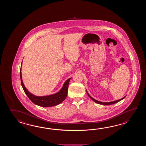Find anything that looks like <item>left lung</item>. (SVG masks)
Here are the masks:
<instances>
[{
	"mask_svg": "<svg viewBox=\"0 0 146 146\" xmlns=\"http://www.w3.org/2000/svg\"><path fill=\"white\" fill-rule=\"evenodd\" d=\"M87 94H88V95L90 97V98L91 99L93 100L94 102H95L96 103H98V104H102V105H105V106H107V105H111V104H115L116 103H117L118 102H119L120 101H121L123 99H124V98H125V96H124V98H121V99L118 100H116V101H113V102H100V101H97V100H96L95 99H94L92 97H91V96H90V94L88 93V92L87 91Z\"/></svg>",
	"mask_w": 146,
	"mask_h": 146,
	"instance_id": "left-lung-1",
	"label": "left lung"
}]
</instances>
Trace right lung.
<instances>
[{
  "label": "right lung",
  "instance_id": "add662e5",
  "mask_svg": "<svg viewBox=\"0 0 146 146\" xmlns=\"http://www.w3.org/2000/svg\"><path fill=\"white\" fill-rule=\"evenodd\" d=\"M22 65V63H21ZM21 68L20 69V76L21 79V82L23 89L25 93L27 94L28 98L30 99L32 102L37 106H40L42 107H50L53 106H57L64 101L67 96L68 89L69 81L71 78H69L65 82L63 86L62 89L58 92L47 96H34L33 94L30 93L28 90L25 88L24 84L22 81V76H21Z\"/></svg>",
  "mask_w": 146,
  "mask_h": 146
}]
</instances>
